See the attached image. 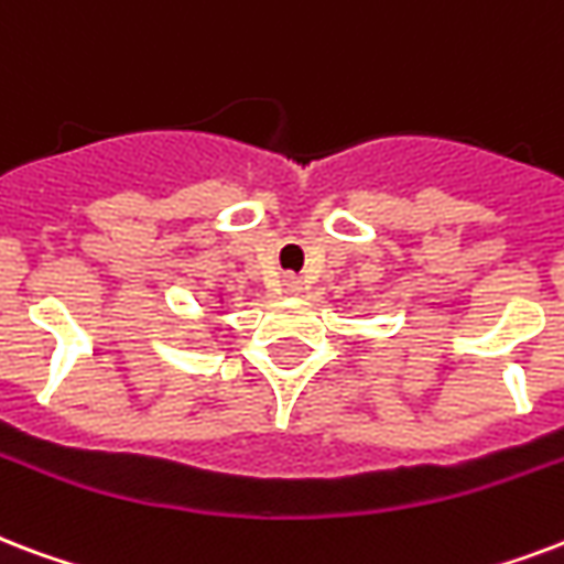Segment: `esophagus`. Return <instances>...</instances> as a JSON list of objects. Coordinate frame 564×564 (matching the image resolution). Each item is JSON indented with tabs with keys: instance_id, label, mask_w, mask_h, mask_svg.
I'll list each match as a JSON object with an SVG mask.
<instances>
[{
	"instance_id": "obj_1",
	"label": "esophagus",
	"mask_w": 564,
	"mask_h": 564,
	"mask_svg": "<svg viewBox=\"0 0 564 564\" xmlns=\"http://www.w3.org/2000/svg\"><path fill=\"white\" fill-rule=\"evenodd\" d=\"M283 286H286V292H292V295H295V292H301V281L299 278H292V274H286V278H283Z\"/></svg>"
}]
</instances>
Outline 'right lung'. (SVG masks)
<instances>
[{
    "mask_svg": "<svg viewBox=\"0 0 564 564\" xmlns=\"http://www.w3.org/2000/svg\"><path fill=\"white\" fill-rule=\"evenodd\" d=\"M221 304H225V299H221V292H218V307H221Z\"/></svg>",
    "mask_w": 564,
    "mask_h": 564,
    "instance_id": "right-lung-1",
    "label": "right lung"
}]
</instances>
